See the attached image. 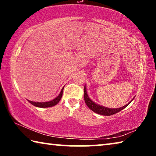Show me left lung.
Wrapping results in <instances>:
<instances>
[{
	"instance_id": "8db88e82",
	"label": "left lung",
	"mask_w": 156,
	"mask_h": 156,
	"mask_svg": "<svg viewBox=\"0 0 156 156\" xmlns=\"http://www.w3.org/2000/svg\"><path fill=\"white\" fill-rule=\"evenodd\" d=\"M134 98H133V100L134 99ZM84 102H85L86 105H87V107L91 110L93 111L94 112L96 113H98V114H100V115H108V116L113 115L116 113L120 112L121 110L124 109L126 107H127L129 105V103H131L132 100H132L131 102H129L128 104H126V105H125V106L120 107V108H117V109H111V108H107V107H105L103 106H100V105L95 103L94 101H92V100L89 98L88 95H87V92L85 85H84Z\"/></svg>"
}]
</instances>
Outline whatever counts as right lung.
Masks as SVG:
<instances>
[{"label": "right lung", "mask_w": 156, "mask_h": 156, "mask_svg": "<svg viewBox=\"0 0 156 156\" xmlns=\"http://www.w3.org/2000/svg\"><path fill=\"white\" fill-rule=\"evenodd\" d=\"M63 87L61 89V91H60V94L56 98H55L54 100H51V101L49 102H33V101H30V100H28L29 102H30L31 105H34L35 107H41V108H46V107H51L53 106H55V105H57L59 101L61 99V98L62 96V92H63Z\"/></svg>", "instance_id": "add662e5"}]
</instances>
